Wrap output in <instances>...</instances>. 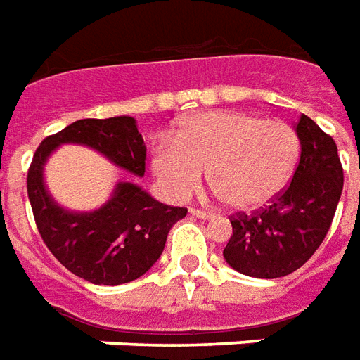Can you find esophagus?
Instances as JSON below:
<instances>
[{"label":"esophagus","instance_id":"34e87169","mask_svg":"<svg viewBox=\"0 0 360 360\" xmlns=\"http://www.w3.org/2000/svg\"><path fill=\"white\" fill-rule=\"evenodd\" d=\"M191 214H193L194 217H198V219H212V217H214L210 212H204V210H198V207H193Z\"/></svg>","mask_w":360,"mask_h":360}]
</instances>
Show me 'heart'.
<instances>
[{
	"mask_svg": "<svg viewBox=\"0 0 360 360\" xmlns=\"http://www.w3.org/2000/svg\"><path fill=\"white\" fill-rule=\"evenodd\" d=\"M300 137L282 120L238 110H207L183 120L173 139L158 141L150 166L172 198H187L206 172L210 185L234 210L276 198L300 160Z\"/></svg>",
	"mask_w": 360,
	"mask_h": 360,
	"instance_id": "b5f03b06",
	"label": "heart"
}]
</instances>
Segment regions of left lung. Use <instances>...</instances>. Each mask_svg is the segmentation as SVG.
I'll list each match as a JSON object with an SVG mask.
<instances>
[{"instance_id":"obj_1","label":"left lung","mask_w":360,"mask_h":360,"mask_svg":"<svg viewBox=\"0 0 360 360\" xmlns=\"http://www.w3.org/2000/svg\"><path fill=\"white\" fill-rule=\"evenodd\" d=\"M295 133L302 154L294 177L267 207L231 217L233 234L225 262L242 275L278 278L294 273L321 246L343 188V169L334 139L302 114Z\"/></svg>"}]
</instances>
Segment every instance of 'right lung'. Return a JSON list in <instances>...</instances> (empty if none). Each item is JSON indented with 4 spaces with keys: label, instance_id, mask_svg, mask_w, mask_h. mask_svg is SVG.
<instances>
[{
    "label": "right lung",
    "instance_id": "right-lung-1",
    "mask_svg": "<svg viewBox=\"0 0 360 360\" xmlns=\"http://www.w3.org/2000/svg\"><path fill=\"white\" fill-rule=\"evenodd\" d=\"M84 145L114 166L143 177L146 146L131 116L85 118L41 141L28 169V198L45 246L70 273L93 284L116 286L139 278L158 262L169 229L187 207L154 200L131 181H120L112 196L93 212H70L53 200L44 166L60 145Z\"/></svg>",
    "mask_w": 360,
    "mask_h": 360
}]
</instances>
